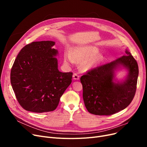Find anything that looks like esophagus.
I'll return each mask as SVG.
<instances>
[{
  "mask_svg": "<svg viewBox=\"0 0 147 147\" xmlns=\"http://www.w3.org/2000/svg\"><path fill=\"white\" fill-rule=\"evenodd\" d=\"M73 79L75 80H79V78H80V76L76 73H74L73 75Z\"/></svg>",
  "mask_w": 147,
  "mask_h": 147,
  "instance_id": "34e87169",
  "label": "esophagus"
}]
</instances>
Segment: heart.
<instances>
[{
    "label": "heart",
    "mask_w": 147,
    "mask_h": 147,
    "mask_svg": "<svg viewBox=\"0 0 147 147\" xmlns=\"http://www.w3.org/2000/svg\"><path fill=\"white\" fill-rule=\"evenodd\" d=\"M99 49L94 46H82L74 47L71 52H65L64 59L66 63H80V68L83 71H89L95 69L101 64L104 57L99 53Z\"/></svg>",
    "instance_id": "obj_1"
}]
</instances>
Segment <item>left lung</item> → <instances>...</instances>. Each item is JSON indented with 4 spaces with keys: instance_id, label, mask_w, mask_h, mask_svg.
Returning a JSON list of instances; mask_svg holds the SVG:
<instances>
[{
    "instance_id": "obj_1",
    "label": "left lung",
    "mask_w": 147,
    "mask_h": 147,
    "mask_svg": "<svg viewBox=\"0 0 147 147\" xmlns=\"http://www.w3.org/2000/svg\"><path fill=\"white\" fill-rule=\"evenodd\" d=\"M126 55L96 68L82 76L83 98L88 111L95 115H109L125 109L135 96L138 65L136 61L126 49ZM125 69L126 78L119 81L115 71Z\"/></svg>"
}]
</instances>
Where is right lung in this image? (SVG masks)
Returning <instances> with one entry per match:
<instances>
[{"mask_svg": "<svg viewBox=\"0 0 147 147\" xmlns=\"http://www.w3.org/2000/svg\"><path fill=\"white\" fill-rule=\"evenodd\" d=\"M53 41L34 42L18 54L11 71V83L21 106L27 111L55 110L71 83L73 73L59 71L58 51Z\"/></svg>", "mask_w": 147, "mask_h": 147, "instance_id": "right-lung-1", "label": "right lung"}]
</instances>
